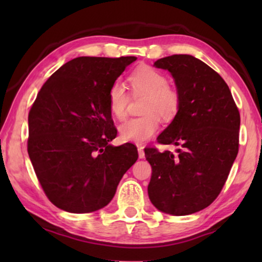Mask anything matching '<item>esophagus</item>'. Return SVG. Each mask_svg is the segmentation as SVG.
I'll use <instances>...</instances> for the list:
<instances>
[{"label": "esophagus", "instance_id": "obj_1", "mask_svg": "<svg viewBox=\"0 0 262 262\" xmlns=\"http://www.w3.org/2000/svg\"><path fill=\"white\" fill-rule=\"evenodd\" d=\"M137 151H139V157L141 159L144 158V148L142 147V145H139V147H137Z\"/></svg>", "mask_w": 262, "mask_h": 262}]
</instances>
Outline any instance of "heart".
I'll return each mask as SVG.
<instances>
[{
	"mask_svg": "<svg viewBox=\"0 0 262 262\" xmlns=\"http://www.w3.org/2000/svg\"><path fill=\"white\" fill-rule=\"evenodd\" d=\"M129 82L135 94L147 96L143 113L140 118L129 119L119 126V135L125 142L142 144L151 139L159 129L161 117L164 121H171L179 112L180 96L178 91L167 85L165 75L148 66L137 68L130 75ZM129 101L126 88L121 82H114L108 91V106L117 119L127 114Z\"/></svg>",
	"mask_w": 262,
	"mask_h": 262,
	"instance_id": "b5f03b06",
	"label": "heart"
}]
</instances>
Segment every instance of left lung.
Here are the masks:
<instances>
[{
	"mask_svg": "<svg viewBox=\"0 0 262 262\" xmlns=\"http://www.w3.org/2000/svg\"><path fill=\"white\" fill-rule=\"evenodd\" d=\"M167 70L180 96V108L158 135L176 154L144 150L152 168L148 186L152 205L165 214L190 215L219 196L238 154L241 115L228 84L205 62L179 54L155 62Z\"/></svg>",
	"mask_w": 262,
	"mask_h": 262,
	"instance_id": "8db88e82",
	"label": "left lung"
}]
</instances>
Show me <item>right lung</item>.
Listing matches in <instances>:
<instances>
[{
  "label": "right lung",
  "instance_id": "add662e5",
  "mask_svg": "<svg viewBox=\"0 0 262 262\" xmlns=\"http://www.w3.org/2000/svg\"><path fill=\"white\" fill-rule=\"evenodd\" d=\"M136 59H73L47 79L30 110L29 157L62 210L85 214L107 206L137 161L134 144H110L117 129L108 106L111 86Z\"/></svg>",
  "mask_w": 262,
  "mask_h": 262
}]
</instances>
